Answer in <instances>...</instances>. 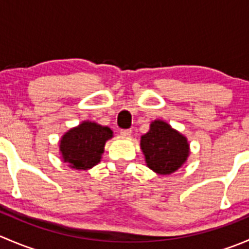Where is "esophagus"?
I'll return each instance as SVG.
<instances>
[{
	"mask_svg": "<svg viewBox=\"0 0 249 249\" xmlns=\"http://www.w3.org/2000/svg\"><path fill=\"white\" fill-rule=\"evenodd\" d=\"M132 134V130L131 129H122L120 130V135L123 137H130Z\"/></svg>",
	"mask_w": 249,
	"mask_h": 249,
	"instance_id": "esophagus-1",
	"label": "esophagus"
}]
</instances>
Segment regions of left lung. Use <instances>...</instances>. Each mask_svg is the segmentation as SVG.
<instances>
[{"label": "left lung", "mask_w": 249, "mask_h": 249, "mask_svg": "<svg viewBox=\"0 0 249 249\" xmlns=\"http://www.w3.org/2000/svg\"><path fill=\"white\" fill-rule=\"evenodd\" d=\"M141 149L147 166L159 175L175 172L189 154L187 139L162 120L150 124L149 131L141 137Z\"/></svg>", "instance_id": "1"}]
</instances>
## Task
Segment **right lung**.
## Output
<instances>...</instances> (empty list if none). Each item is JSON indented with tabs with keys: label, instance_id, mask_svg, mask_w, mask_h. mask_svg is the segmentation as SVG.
Returning a JSON list of instances; mask_svg holds the SVG:
<instances>
[{
	"label": "right lung",
	"instance_id": "1",
	"mask_svg": "<svg viewBox=\"0 0 249 249\" xmlns=\"http://www.w3.org/2000/svg\"><path fill=\"white\" fill-rule=\"evenodd\" d=\"M109 127L96 123L84 122L70 130L60 141L62 159L77 170L91 169L99 164L105 143L113 136Z\"/></svg>",
	"mask_w": 249,
	"mask_h": 249
}]
</instances>
